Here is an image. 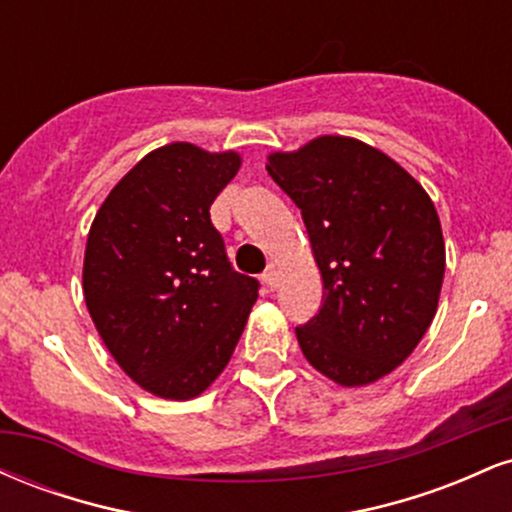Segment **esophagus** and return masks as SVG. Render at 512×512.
Instances as JSON below:
<instances>
[{"instance_id": "1", "label": "esophagus", "mask_w": 512, "mask_h": 512, "mask_svg": "<svg viewBox=\"0 0 512 512\" xmlns=\"http://www.w3.org/2000/svg\"><path fill=\"white\" fill-rule=\"evenodd\" d=\"M262 284L267 286L269 291H274V289H276V267H274V264H269V267L264 269V274H262Z\"/></svg>"}]
</instances>
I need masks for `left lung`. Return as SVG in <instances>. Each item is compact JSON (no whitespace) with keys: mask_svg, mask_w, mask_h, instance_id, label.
<instances>
[{"mask_svg":"<svg viewBox=\"0 0 512 512\" xmlns=\"http://www.w3.org/2000/svg\"><path fill=\"white\" fill-rule=\"evenodd\" d=\"M301 209L322 274V308L296 327L303 356L344 387L392 373L438 310L445 243L431 197L383 151L317 137L267 158Z\"/></svg>","mask_w":512,"mask_h":512,"instance_id":"obj_1","label":"left lung"}]
</instances>
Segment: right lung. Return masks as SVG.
Listing matches in <instances>:
<instances>
[{"label": "right lung", "instance_id": "right-lung-1", "mask_svg": "<svg viewBox=\"0 0 512 512\" xmlns=\"http://www.w3.org/2000/svg\"><path fill=\"white\" fill-rule=\"evenodd\" d=\"M238 168L236 151L161 146L110 190L88 231V313L117 366L156 397L202 395L257 301L260 284L231 267L209 216Z\"/></svg>", "mask_w": 512, "mask_h": 512}]
</instances>
